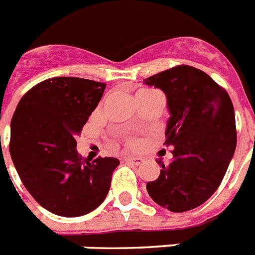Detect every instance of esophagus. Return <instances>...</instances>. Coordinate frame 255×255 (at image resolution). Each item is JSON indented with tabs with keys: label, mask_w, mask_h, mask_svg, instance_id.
<instances>
[{
	"label": "esophagus",
	"mask_w": 255,
	"mask_h": 255,
	"mask_svg": "<svg viewBox=\"0 0 255 255\" xmlns=\"http://www.w3.org/2000/svg\"><path fill=\"white\" fill-rule=\"evenodd\" d=\"M124 161L133 164V165H140V164L144 163V159L143 157H131V156H128V157H124Z\"/></svg>",
	"instance_id": "esophagus-1"
}]
</instances>
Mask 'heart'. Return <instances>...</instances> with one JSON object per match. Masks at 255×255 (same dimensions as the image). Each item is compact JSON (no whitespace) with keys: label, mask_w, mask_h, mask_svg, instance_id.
I'll return each instance as SVG.
<instances>
[{"label":"heart","mask_w":255,"mask_h":255,"mask_svg":"<svg viewBox=\"0 0 255 255\" xmlns=\"http://www.w3.org/2000/svg\"><path fill=\"white\" fill-rule=\"evenodd\" d=\"M129 144H132V145H133V144H135V141H133V140H129Z\"/></svg>","instance_id":"obj_1"}]
</instances>
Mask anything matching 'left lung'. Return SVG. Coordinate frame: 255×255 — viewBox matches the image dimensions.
<instances>
[{"mask_svg": "<svg viewBox=\"0 0 255 255\" xmlns=\"http://www.w3.org/2000/svg\"><path fill=\"white\" fill-rule=\"evenodd\" d=\"M167 96L170 118L165 145L173 159L163 163L160 176L147 184L156 204L181 213L212 197L236 151L237 132L228 92L201 70L176 66L144 79Z\"/></svg>", "mask_w": 255, "mask_h": 255, "instance_id": "8db88e82", "label": "left lung"}]
</instances>
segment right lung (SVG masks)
Listing matches in <instances>:
<instances>
[{
  "label": "right lung",
  "instance_id": "right-lung-1",
  "mask_svg": "<svg viewBox=\"0 0 255 255\" xmlns=\"http://www.w3.org/2000/svg\"><path fill=\"white\" fill-rule=\"evenodd\" d=\"M106 83L58 77L30 88L10 124V155L23 185L51 213L79 217L104 201L115 157L83 159L75 136L102 99Z\"/></svg>",
  "mask_w": 255,
  "mask_h": 255
}]
</instances>
